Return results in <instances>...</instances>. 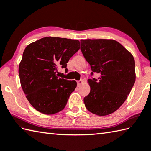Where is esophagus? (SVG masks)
Returning a JSON list of instances; mask_svg holds the SVG:
<instances>
[{
	"mask_svg": "<svg viewBox=\"0 0 151 151\" xmlns=\"http://www.w3.org/2000/svg\"><path fill=\"white\" fill-rule=\"evenodd\" d=\"M82 83H83V81H82V79L80 80V81H77V85H78V86H81V85L82 84Z\"/></svg>",
	"mask_w": 151,
	"mask_h": 151,
	"instance_id": "34e87169",
	"label": "esophagus"
}]
</instances>
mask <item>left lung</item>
Masks as SVG:
<instances>
[{"instance_id": "obj_1", "label": "left lung", "mask_w": 151, "mask_h": 151, "mask_svg": "<svg viewBox=\"0 0 151 151\" xmlns=\"http://www.w3.org/2000/svg\"><path fill=\"white\" fill-rule=\"evenodd\" d=\"M81 50L92 72L100 76L88 80L90 93L84 98L88 111L107 115L116 111L129 95L136 81L133 56L113 40H81Z\"/></svg>"}]
</instances>
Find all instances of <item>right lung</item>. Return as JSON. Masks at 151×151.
Masks as SVG:
<instances>
[{
    "mask_svg": "<svg viewBox=\"0 0 151 151\" xmlns=\"http://www.w3.org/2000/svg\"><path fill=\"white\" fill-rule=\"evenodd\" d=\"M79 49L78 40L53 37L41 38L25 48L19 75L22 90L36 110L51 115L65 108L76 82L58 77V68H65L67 73V63Z\"/></svg>",
    "mask_w": 151,
    "mask_h": 151,
    "instance_id": "1",
    "label": "right lung"
}]
</instances>
